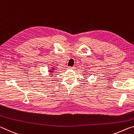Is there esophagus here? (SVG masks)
Instances as JSON below:
<instances>
[{
	"label": "esophagus",
	"instance_id": "34e87169",
	"mask_svg": "<svg viewBox=\"0 0 134 134\" xmlns=\"http://www.w3.org/2000/svg\"><path fill=\"white\" fill-rule=\"evenodd\" d=\"M75 67H68V69H75Z\"/></svg>",
	"mask_w": 134,
	"mask_h": 134
}]
</instances>
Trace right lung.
<instances>
[{
  "label": "right lung",
  "instance_id": "add662e5",
  "mask_svg": "<svg viewBox=\"0 0 134 134\" xmlns=\"http://www.w3.org/2000/svg\"><path fill=\"white\" fill-rule=\"evenodd\" d=\"M56 69H55V68H54V67H52L51 69L49 70V73H51V74H52V73H53V72H56ZM50 75H53V74H50Z\"/></svg>",
  "mask_w": 134,
  "mask_h": 134
}]
</instances>
